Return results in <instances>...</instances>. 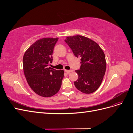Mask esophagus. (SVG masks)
<instances>
[{
	"label": "esophagus",
	"instance_id": "obj_1",
	"mask_svg": "<svg viewBox=\"0 0 133 133\" xmlns=\"http://www.w3.org/2000/svg\"><path fill=\"white\" fill-rule=\"evenodd\" d=\"M64 71H65V72H66V73L68 74H69V73H71V72L73 71V70H66V69L64 70Z\"/></svg>",
	"mask_w": 133,
	"mask_h": 133
}]
</instances>
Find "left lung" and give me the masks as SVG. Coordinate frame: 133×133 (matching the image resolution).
Listing matches in <instances>:
<instances>
[{"mask_svg": "<svg viewBox=\"0 0 133 133\" xmlns=\"http://www.w3.org/2000/svg\"><path fill=\"white\" fill-rule=\"evenodd\" d=\"M65 42L76 57L81 60L80 69L75 70L78 79L74 82L77 89L90 94L101 85L105 75L107 63L104 53L98 43L82 35L68 37Z\"/></svg>", "mask_w": 133, "mask_h": 133, "instance_id": "1", "label": "left lung"}]
</instances>
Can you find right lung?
Wrapping results in <instances>:
<instances>
[{"instance_id":"add662e5","label":"right lung","mask_w":133,"mask_h":133,"mask_svg":"<svg viewBox=\"0 0 133 133\" xmlns=\"http://www.w3.org/2000/svg\"><path fill=\"white\" fill-rule=\"evenodd\" d=\"M58 38H44L28 48L23 59L24 73L26 81L36 94L50 97L60 89L64 77L63 70L49 67L53 60L54 47Z\"/></svg>"}]
</instances>
